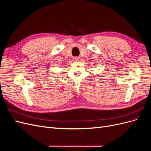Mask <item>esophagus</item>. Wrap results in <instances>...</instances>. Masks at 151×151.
I'll return each instance as SVG.
<instances>
[{
  "instance_id": "obj_1",
  "label": "esophagus",
  "mask_w": 151,
  "mask_h": 151,
  "mask_svg": "<svg viewBox=\"0 0 151 151\" xmlns=\"http://www.w3.org/2000/svg\"><path fill=\"white\" fill-rule=\"evenodd\" d=\"M74 60L75 61H78L79 60V57H76L74 58Z\"/></svg>"
}]
</instances>
